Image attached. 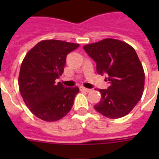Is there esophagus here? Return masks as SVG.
I'll use <instances>...</instances> for the list:
<instances>
[{
	"label": "esophagus",
	"mask_w": 159,
	"mask_h": 159,
	"mask_svg": "<svg viewBox=\"0 0 159 159\" xmlns=\"http://www.w3.org/2000/svg\"><path fill=\"white\" fill-rule=\"evenodd\" d=\"M80 91H82V92H90L92 90L88 89V88H85L83 87H80Z\"/></svg>",
	"instance_id": "obj_1"
}]
</instances>
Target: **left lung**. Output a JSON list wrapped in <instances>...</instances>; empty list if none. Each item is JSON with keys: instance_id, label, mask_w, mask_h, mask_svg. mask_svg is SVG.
I'll use <instances>...</instances> for the list:
<instances>
[{"instance_id": "obj_1", "label": "left lung", "mask_w": 159, "mask_h": 159, "mask_svg": "<svg viewBox=\"0 0 159 159\" xmlns=\"http://www.w3.org/2000/svg\"><path fill=\"white\" fill-rule=\"evenodd\" d=\"M97 62V72L106 75L110 86L100 89L102 99L94 106L102 116L117 119L126 116L142 97L144 72L135 50L118 39H106L83 47Z\"/></svg>"}]
</instances>
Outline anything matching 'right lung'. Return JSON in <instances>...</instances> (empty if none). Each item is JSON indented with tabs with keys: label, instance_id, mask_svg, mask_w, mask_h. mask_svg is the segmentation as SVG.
<instances>
[{
	"label": "right lung",
	"instance_id": "obj_1",
	"mask_svg": "<svg viewBox=\"0 0 159 159\" xmlns=\"http://www.w3.org/2000/svg\"><path fill=\"white\" fill-rule=\"evenodd\" d=\"M78 43L43 40L29 51L21 64L19 87L30 111L45 121L58 120L72 107L79 88L55 83L63 73L67 55Z\"/></svg>",
	"mask_w": 159,
	"mask_h": 159
}]
</instances>
